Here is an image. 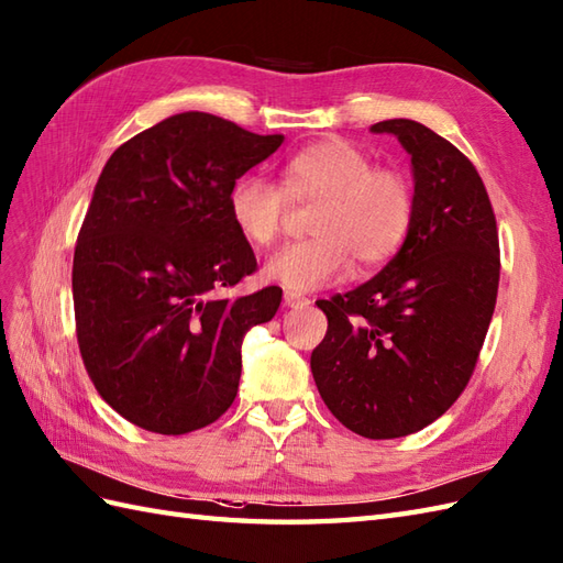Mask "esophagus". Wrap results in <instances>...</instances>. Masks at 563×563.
<instances>
[{
	"label": "esophagus",
	"mask_w": 563,
	"mask_h": 563,
	"mask_svg": "<svg viewBox=\"0 0 563 563\" xmlns=\"http://www.w3.org/2000/svg\"><path fill=\"white\" fill-rule=\"evenodd\" d=\"M285 305L292 307V309H301V307H309L311 299L305 297V295H297V292L287 290V292H285Z\"/></svg>",
	"instance_id": "1"
}]
</instances>
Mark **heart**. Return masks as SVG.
I'll list each match as a JSON object with an SVG mask.
<instances>
[{"label": "heart", "instance_id": "obj_1", "mask_svg": "<svg viewBox=\"0 0 563 563\" xmlns=\"http://www.w3.org/2000/svg\"><path fill=\"white\" fill-rule=\"evenodd\" d=\"M292 205H316L313 238L273 254L264 276L290 292H311L344 276L350 258L358 268L380 266L405 247L416 221V190L405 170L376 166L350 140L307 144L280 166V185L242 176L228 192V213L252 247L276 242Z\"/></svg>", "mask_w": 563, "mask_h": 563}]
</instances>
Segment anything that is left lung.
<instances>
[{
	"label": "left lung",
	"instance_id": "1",
	"mask_svg": "<svg viewBox=\"0 0 563 563\" xmlns=\"http://www.w3.org/2000/svg\"><path fill=\"white\" fill-rule=\"evenodd\" d=\"M371 131L397 135L411 154L416 221L376 278L316 301L328 330L311 373L344 428L393 440L466 390L497 305L499 235L483 178L450 140L409 119Z\"/></svg>",
	"mask_w": 563,
	"mask_h": 563
}]
</instances>
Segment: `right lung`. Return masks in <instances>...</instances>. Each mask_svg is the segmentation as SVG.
I'll list each match as a JSON object with an SVG mask.
<instances>
[{
	"label": "right lung",
	"instance_id": "1",
	"mask_svg": "<svg viewBox=\"0 0 563 563\" xmlns=\"http://www.w3.org/2000/svg\"><path fill=\"white\" fill-rule=\"evenodd\" d=\"M283 140L187 111L107 162L76 242L74 309L85 371L125 421L185 435L233 405L242 340L283 290L219 297L256 271L228 192Z\"/></svg>",
	"mask_w": 563,
	"mask_h": 563
}]
</instances>
